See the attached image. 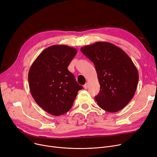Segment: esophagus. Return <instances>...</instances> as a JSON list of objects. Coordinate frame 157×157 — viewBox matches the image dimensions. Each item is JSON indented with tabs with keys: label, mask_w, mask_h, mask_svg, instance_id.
I'll use <instances>...</instances> for the list:
<instances>
[{
	"label": "esophagus",
	"mask_w": 157,
	"mask_h": 157,
	"mask_svg": "<svg viewBox=\"0 0 157 157\" xmlns=\"http://www.w3.org/2000/svg\"><path fill=\"white\" fill-rule=\"evenodd\" d=\"M88 87H89V83H88V82H86V84H85L84 85V89H88Z\"/></svg>",
	"instance_id": "esophagus-1"
}]
</instances>
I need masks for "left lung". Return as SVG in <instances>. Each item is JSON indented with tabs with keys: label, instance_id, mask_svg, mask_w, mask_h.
Segmentation results:
<instances>
[{
	"label": "left lung",
	"instance_id": "obj_1",
	"mask_svg": "<svg viewBox=\"0 0 157 157\" xmlns=\"http://www.w3.org/2000/svg\"><path fill=\"white\" fill-rule=\"evenodd\" d=\"M81 51L95 66L100 84L95 96L98 106L111 113L122 109L132 100L138 82V70L131 58L108 42H96Z\"/></svg>",
	"mask_w": 157,
	"mask_h": 157
}]
</instances>
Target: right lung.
<instances>
[{
  "mask_svg": "<svg viewBox=\"0 0 157 157\" xmlns=\"http://www.w3.org/2000/svg\"><path fill=\"white\" fill-rule=\"evenodd\" d=\"M77 50L66 45H53L42 51L31 65L28 81L37 104L54 116H60L72 107L82 89L67 67Z\"/></svg>",
  "mask_w": 157,
  "mask_h": 157,
  "instance_id": "add662e5",
  "label": "right lung"
}]
</instances>
